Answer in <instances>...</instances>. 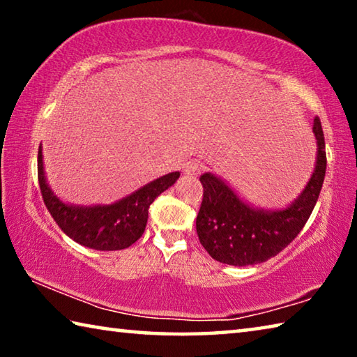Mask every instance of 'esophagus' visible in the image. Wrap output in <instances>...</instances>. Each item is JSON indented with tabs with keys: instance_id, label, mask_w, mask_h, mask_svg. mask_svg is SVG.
I'll use <instances>...</instances> for the list:
<instances>
[{
	"instance_id": "obj_1",
	"label": "esophagus",
	"mask_w": 357,
	"mask_h": 357,
	"mask_svg": "<svg viewBox=\"0 0 357 357\" xmlns=\"http://www.w3.org/2000/svg\"><path fill=\"white\" fill-rule=\"evenodd\" d=\"M202 170H203V167L195 160L187 162V164L184 165V173L187 174V176H200Z\"/></svg>"
}]
</instances>
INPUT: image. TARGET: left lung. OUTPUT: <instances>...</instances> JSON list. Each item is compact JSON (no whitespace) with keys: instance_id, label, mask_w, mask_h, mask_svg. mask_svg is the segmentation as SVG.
Here are the masks:
<instances>
[{"instance_id":"1","label":"left lung","mask_w":357,"mask_h":357,"mask_svg":"<svg viewBox=\"0 0 357 357\" xmlns=\"http://www.w3.org/2000/svg\"><path fill=\"white\" fill-rule=\"evenodd\" d=\"M317 138L315 168L302 190L285 208H257L222 178L204 173L203 202L197 215L202 245L217 261L252 266L275 257L291 243L309 220L326 174L324 135L319 118L313 119Z\"/></svg>"}]
</instances>
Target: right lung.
Instances as JSON below:
<instances>
[{"instance_id": "add662e5", "label": "right lung", "mask_w": 357, "mask_h": 357, "mask_svg": "<svg viewBox=\"0 0 357 357\" xmlns=\"http://www.w3.org/2000/svg\"><path fill=\"white\" fill-rule=\"evenodd\" d=\"M38 178L47 209L70 239L94 250H123L142 238L151 203L176 183L179 172L151 181L112 204H70L63 202L48 185L40 144Z\"/></svg>"}]
</instances>
